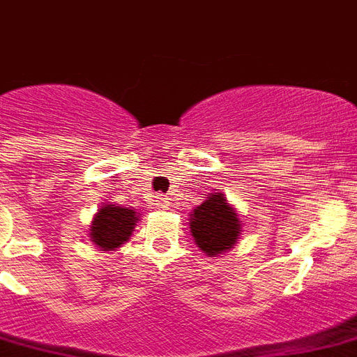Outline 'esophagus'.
Returning a JSON list of instances; mask_svg holds the SVG:
<instances>
[{"instance_id":"1","label":"esophagus","mask_w":357,"mask_h":357,"mask_svg":"<svg viewBox=\"0 0 357 357\" xmlns=\"http://www.w3.org/2000/svg\"><path fill=\"white\" fill-rule=\"evenodd\" d=\"M159 206H160V208H162V209H165V208H168L170 204L167 202V198H162V200H159Z\"/></svg>"}]
</instances>
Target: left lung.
<instances>
[{
	"label": "left lung",
	"instance_id": "8db88e82",
	"mask_svg": "<svg viewBox=\"0 0 357 357\" xmlns=\"http://www.w3.org/2000/svg\"><path fill=\"white\" fill-rule=\"evenodd\" d=\"M192 238L208 257H217L232 249L241 234V221L222 192L209 195L189 217Z\"/></svg>",
	"mask_w": 357,
	"mask_h": 357
}]
</instances>
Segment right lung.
<instances>
[{"instance_id":"right-lung-1","label":"right lung","mask_w":357,"mask_h":357,"mask_svg":"<svg viewBox=\"0 0 357 357\" xmlns=\"http://www.w3.org/2000/svg\"><path fill=\"white\" fill-rule=\"evenodd\" d=\"M138 221V213L130 208H121L116 204H105L97 211L89 227V238L100 251H116L129 241L132 228Z\"/></svg>"}]
</instances>
